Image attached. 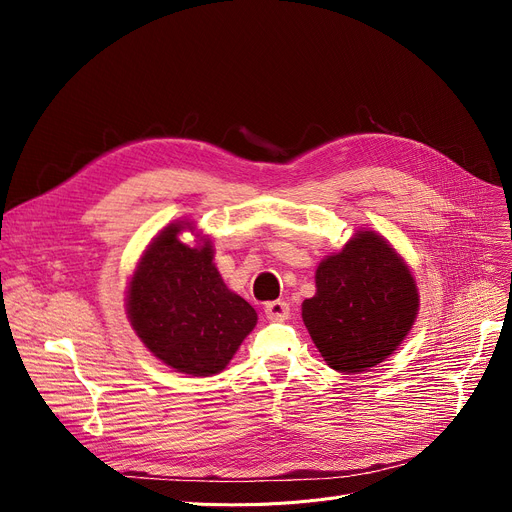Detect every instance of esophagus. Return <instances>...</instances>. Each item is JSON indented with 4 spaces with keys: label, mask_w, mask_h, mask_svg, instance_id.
Returning a JSON list of instances; mask_svg holds the SVG:
<instances>
[{
    "label": "esophagus",
    "mask_w": 512,
    "mask_h": 512,
    "mask_svg": "<svg viewBox=\"0 0 512 512\" xmlns=\"http://www.w3.org/2000/svg\"><path fill=\"white\" fill-rule=\"evenodd\" d=\"M265 315H267V319H272V321H284L290 315V307H288L286 301H272V303L265 305Z\"/></svg>",
    "instance_id": "34e87169"
}]
</instances>
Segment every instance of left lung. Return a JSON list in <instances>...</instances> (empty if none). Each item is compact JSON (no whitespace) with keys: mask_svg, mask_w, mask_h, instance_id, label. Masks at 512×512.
<instances>
[{"mask_svg":"<svg viewBox=\"0 0 512 512\" xmlns=\"http://www.w3.org/2000/svg\"><path fill=\"white\" fill-rule=\"evenodd\" d=\"M315 286V297L303 303V321L336 371L359 373L382 363L415 324V278L405 259L373 230H357L340 253L321 261Z\"/></svg>","mask_w":512,"mask_h":512,"instance_id":"obj_1","label":"left lung"}]
</instances>
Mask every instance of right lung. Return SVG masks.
Listing matches in <instances>:
<instances>
[{
  "mask_svg": "<svg viewBox=\"0 0 512 512\" xmlns=\"http://www.w3.org/2000/svg\"><path fill=\"white\" fill-rule=\"evenodd\" d=\"M188 222L161 230L128 286L126 313L149 351L186 375L220 373L257 324L255 309L232 292L213 265L209 240L180 242Z\"/></svg>",
  "mask_w": 512,
  "mask_h": 512,
  "instance_id": "obj_1",
  "label": "right lung"
}]
</instances>
